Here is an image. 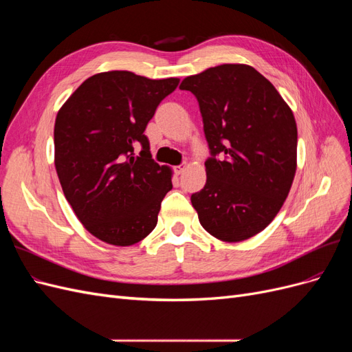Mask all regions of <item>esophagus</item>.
Returning <instances> with one entry per match:
<instances>
[{"mask_svg": "<svg viewBox=\"0 0 352 352\" xmlns=\"http://www.w3.org/2000/svg\"><path fill=\"white\" fill-rule=\"evenodd\" d=\"M185 170H186V164H185V163H184V164H179V166L175 167V172H176L177 175H182V173L185 172Z\"/></svg>", "mask_w": 352, "mask_h": 352, "instance_id": "esophagus-1", "label": "esophagus"}]
</instances>
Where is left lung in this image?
<instances>
[{"instance_id": "left-lung-1", "label": "left lung", "mask_w": 352, "mask_h": 352, "mask_svg": "<svg viewBox=\"0 0 352 352\" xmlns=\"http://www.w3.org/2000/svg\"><path fill=\"white\" fill-rule=\"evenodd\" d=\"M179 88L197 97L212 155L206 162L204 189L190 197L201 226L223 242L250 239L270 225L291 190L298 142L294 113L272 82L248 65L210 67Z\"/></svg>"}]
</instances>
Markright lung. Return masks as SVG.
Here are the masks:
<instances>
[{"label":"right lung","mask_w":352,"mask_h":352,"mask_svg":"<svg viewBox=\"0 0 352 352\" xmlns=\"http://www.w3.org/2000/svg\"><path fill=\"white\" fill-rule=\"evenodd\" d=\"M179 80L97 73L57 113L54 164L63 192L83 228L105 243L129 247L157 225L173 173L154 163L144 132ZM135 146H143L140 157Z\"/></svg>","instance_id":"obj_1"}]
</instances>
